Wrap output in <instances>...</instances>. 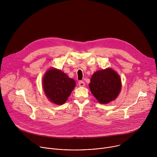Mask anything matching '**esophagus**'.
I'll return each mask as SVG.
<instances>
[{"label": "esophagus", "mask_w": 157, "mask_h": 157, "mask_svg": "<svg viewBox=\"0 0 157 157\" xmlns=\"http://www.w3.org/2000/svg\"><path fill=\"white\" fill-rule=\"evenodd\" d=\"M79 86H80V87H84V86H85V83H84V81H79Z\"/></svg>", "instance_id": "obj_1"}]
</instances>
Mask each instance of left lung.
Here are the masks:
<instances>
[{
	"label": "left lung",
	"mask_w": 157,
	"mask_h": 157,
	"mask_svg": "<svg viewBox=\"0 0 157 157\" xmlns=\"http://www.w3.org/2000/svg\"><path fill=\"white\" fill-rule=\"evenodd\" d=\"M89 89L101 104H108L116 99L122 88L119 75L110 68L96 71L91 76Z\"/></svg>",
	"instance_id": "1"
}]
</instances>
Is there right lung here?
<instances>
[{
    "instance_id": "obj_1",
    "label": "right lung",
    "mask_w": 157,
    "mask_h": 157,
    "mask_svg": "<svg viewBox=\"0 0 157 157\" xmlns=\"http://www.w3.org/2000/svg\"><path fill=\"white\" fill-rule=\"evenodd\" d=\"M42 85L48 99L55 104L62 105L68 100L76 82L62 71L52 68L44 73Z\"/></svg>"
}]
</instances>
